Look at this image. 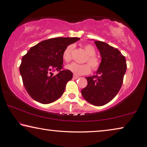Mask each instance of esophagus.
<instances>
[{"label":"esophagus","mask_w":147,"mask_h":147,"mask_svg":"<svg viewBox=\"0 0 147 147\" xmlns=\"http://www.w3.org/2000/svg\"><path fill=\"white\" fill-rule=\"evenodd\" d=\"M80 78V77H79L78 76H76V75H74V76H73V78H74V79H76H76H78V78Z\"/></svg>","instance_id":"esophagus-1"}]
</instances>
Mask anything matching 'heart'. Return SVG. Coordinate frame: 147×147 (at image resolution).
I'll use <instances>...</instances> for the list:
<instances>
[{
	"instance_id": "obj_1",
	"label": "heart",
	"mask_w": 147,
	"mask_h": 147,
	"mask_svg": "<svg viewBox=\"0 0 147 147\" xmlns=\"http://www.w3.org/2000/svg\"><path fill=\"white\" fill-rule=\"evenodd\" d=\"M73 47L74 46L73 45H69L63 51L62 58L65 62H69L71 60V55ZM84 48L88 55L85 60V62L87 63L84 64H78V63L73 62L66 66V68L69 71H71L76 75L89 74L91 71V68L93 71H96L100 68L101 65V60L96 55L94 47L91 44H86L84 46Z\"/></svg>"
}]
</instances>
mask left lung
Returning a JSON list of instances; mask_svg holds the SVG:
<instances>
[{
    "mask_svg": "<svg viewBox=\"0 0 147 147\" xmlns=\"http://www.w3.org/2000/svg\"><path fill=\"white\" fill-rule=\"evenodd\" d=\"M94 43L101 57V65L96 75L86 78L87 85L82 90V94L92 105L102 106L110 102L119 91L127 63L118 49L101 41Z\"/></svg>",
    "mask_w": 147,
    "mask_h": 147,
    "instance_id": "left-lung-1",
    "label": "left lung"
}]
</instances>
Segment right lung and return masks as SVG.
<instances>
[{
    "mask_svg": "<svg viewBox=\"0 0 147 147\" xmlns=\"http://www.w3.org/2000/svg\"><path fill=\"white\" fill-rule=\"evenodd\" d=\"M76 37H57L46 40L30 48L22 58L20 73L29 95L43 104L52 103L61 97L73 73L63 67V53ZM59 72L53 76L52 72Z\"/></svg>",
    "mask_w": 147,
    "mask_h": 147,
    "instance_id": "obj_1",
    "label": "right lung"
}]
</instances>
